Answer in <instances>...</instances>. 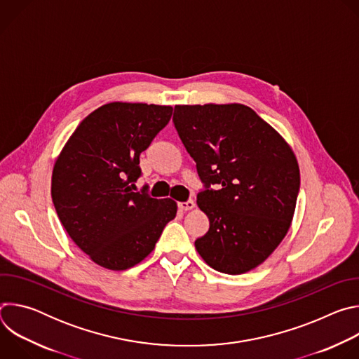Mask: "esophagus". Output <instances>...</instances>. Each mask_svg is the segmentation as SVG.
Here are the masks:
<instances>
[{
	"instance_id": "esophagus-1",
	"label": "esophagus",
	"mask_w": 359,
	"mask_h": 359,
	"mask_svg": "<svg viewBox=\"0 0 359 359\" xmlns=\"http://www.w3.org/2000/svg\"><path fill=\"white\" fill-rule=\"evenodd\" d=\"M194 206H196V203L193 200H187V201H180L179 203V209L184 210V212L194 209Z\"/></svg>"
}]
</instances>
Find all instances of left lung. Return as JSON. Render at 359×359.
I'll return each instance as SVG.
<instances>
[{
  "mask_svg": "<svg viewBox=\"0 0 359 359\" xmlns=\"http://www.w3.org/2000/svg\"><path fill=\"white\" fill-rule=\"evenodd\" d=\"M173 123L204 183L197 206L210 229L194 241L197 252L231 276L260 266L292 222L299 190L292 149L241 104L176 105Z\"/></svg>",
  "mask_w": 359,
  "mask_h": 359,
  "instance_id": "left-lung-1",
  "label": "left lung"
}]
</instances>
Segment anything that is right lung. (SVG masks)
Returning <instances> with one entry per match:
<instances>
[{
	"instance_id": "obj_1",
	"label": "right lung",
	"mask_w": 359,
	"mask_h": 359,
	"mask_svg": "<svg viewBox=\"0 0 359 359\" xmlns=\"http://www.w3.org/2000/svg\"><path fill=\"white\" fill-rule=\"evenodd\" d=\"M173 108L111 102L89 114L54 165L50 194L72 241L97 266L128 270L155 248L176 217L172 198L133 191L139 156Z\"/></svg>"
}]
</instances>
